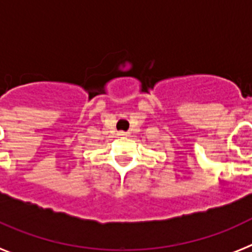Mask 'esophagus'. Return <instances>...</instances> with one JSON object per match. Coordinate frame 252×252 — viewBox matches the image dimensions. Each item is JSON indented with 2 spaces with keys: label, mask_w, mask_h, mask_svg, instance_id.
<instances>
[{
  "label": "esophagus",
  "mask_w": 252,
  "mask_h": 252,
  "mask_svg": "<svg viewBox=\"0 0 252 252\" xmlns=\"http://www.w3.org/2000/svg\"><path fill=\"white\" fill-rule=\"evenodd\" d=\"M128 135V132H125V131H118V136H122V138H124V136H127Z\"/></svg>",
  "instance_id": "obj_1"
}]
</instances>
